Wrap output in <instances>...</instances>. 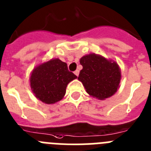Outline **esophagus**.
I'll use <instances>...</instances> for the list:
<instances>
[{
    "label": "esophagus",
    "mask_w": 151,
    "mask_h": 151,
    "mask_svg": "<svg viewBox=\"0 0 151 151\" xmlns=\"http://www.w3.org/2000/svg\"><path fill=\"white\" fill-rule=\"evenodd\" d=\"M74 74H75V75L77 76V77H78V75H79V70H75V71H74Z\"/></svg>",
    "instance_id": "1"
}]
</instances>
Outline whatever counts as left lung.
I'll use <instances>...</instances> for the list:
<instances>
[{"label": "left lung", "mask_w": 151, "mask_h": 151, "mask_svg": "<svg viewBox=\"0 0 151 151\" xmlns=\"http://www.w3.org/2000/svg\"><path fill=\"white\" fill-rule=\"evenodd\" d=\"M83 66L78 80L92 97L104 100L117 92L121 81V69L117 62L91 53L80 59Z\"/></svg>", "instance_id": "8db88e82"}]
</instances>
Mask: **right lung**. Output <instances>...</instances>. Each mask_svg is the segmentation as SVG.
Instances as JSON below:
<instances>
[{
	"instance_id": "right-lung-1",
	"label": "right lung",
	"mask_w": 151,
	"mask_h": 151,
	"mask_svg": "<svg viewBox=\"0 0 151 151\" xmlns=\"http://www.w3.org/2000/svg\"><path fill=\"white\" fill-rule=\"evenodd\" d=\"M77 76L58 58H52L33 68L29 77L32 92L45 104H54L64 98L66 87Z\"/></svg>"
}]
</instances>
